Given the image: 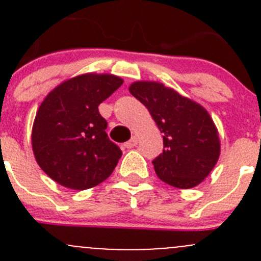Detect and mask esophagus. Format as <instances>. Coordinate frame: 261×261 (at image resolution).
<instances>
[{"label":"esophagus","instance_id":"1","mask_svg":"<svg viewBox=\"0 0 261 261\" xmlns=\"http://www.w3.org/2000/svg\"><path fill=\"white\" fill-rule=\"evenodd\" d=\"M136 144H138V139H136L135 136H133V138H131L130 140L126 141V143L123 144V146H125L126 149H133L134 146H136Z\"/></svg>","mask_w":261,"mask_h":261}]
</instances>
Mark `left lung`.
Instances as JSON below:
<instances>
[{
  "mask_svg": "<svg viewBox=\"0 0 261 261\" xmlns=\"http://www.w3.org/2000/svg\"><path fill=\"white\" fill-rule=\"evenodd\" d=\"M130 93L149 110L163 134L164 150L152 160L155 173L175 188L198 186L220 156V139L208 112L158 82H135Z\"/></svg>",
  "mask_w": 261,
  "mask_h": 261,
  "instance_id": "8db88e82",
  "label": "left lung"
}]
</instances>
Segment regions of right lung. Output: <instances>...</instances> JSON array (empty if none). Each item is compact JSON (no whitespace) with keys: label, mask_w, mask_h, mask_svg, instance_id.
Wrapping results in <instances>:
<instances>
[{"label":"right lung","mask_w":261,"mask_h":261,"mask_svg":"<svg viewBox=\"0 0 261 261\" xmlns=\"http://www.w3.org/2000/svg\"><path fill=\"white\" fill-rule=\"evenodd\" d=\"M123 83L112 74L77 75L55 87L36 112L31 143L39 167L60 186L92 188L106 180L122 155L98 111Z\"/></svg>","instance_id":"obj_1"}]
</instances>
